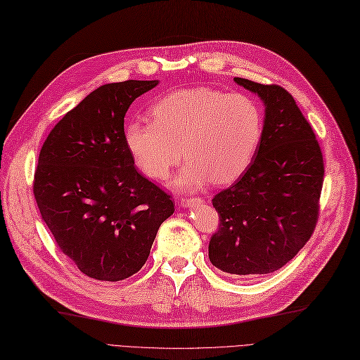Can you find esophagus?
I'll list each match as a JSON object with an SVG mask.
<instances>
[{"label": "esophagus", "instance_id": "34e87169", "mask_svg": "<svg viewBox=\"0 0 360 360\" xmlns=\"http://www.w3.org/2000/svg\"><path fill=\"white\" fill-rule=\"evenodd\" d=\"M202 198L201 197H192V198H181V206H197V204H201Z\"/></svg>", "mask_w": 360, "mask_h": 360}]
</instances>
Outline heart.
<instances>
[{"instance_id":"b5f03b06","label":"heart","mask_w":360,"mask_h":360,"mask_svg":"<svg viewBox=\"0 0 360 360\" xmlns=\"http://www.w3.org/2000/svg\"><path fill=\"white\" fill-rule=\"evenodd\" d=\"M151 115L153 121L125 124V145L136 167L154 180L167 179L184 153L189 163L174 180L183 188H198L209 179L235 181L248 169L264 136V113L251 96L209 86L165 95Z\"/></svg>"}]
</instances>
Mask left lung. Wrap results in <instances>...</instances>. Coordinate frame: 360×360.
<instances>
[{
    "instance_id": "1",
    "label": "left lung",
    "mask_w": 360,
    "mask_h": 360,
    "mask_svg": "<svg viewBox=\"0 0 360 360\" xmlns=\"http://www.w3.org/2000/svg\"><path fill=\"white\" fill-rule=\"evenodd\" d=\"M265 103L264 136L248 169L212 198L219 215L209 242L217 268L259 277L286 265L312 236L324 181L321 147L286 89L235 77Z\"/></svg>"
}]
</instances>
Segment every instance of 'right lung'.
<instances>
[{
  "mask_svg": "<svg viewBox=\"0 0 360 360\" xmlns=\"http://www.w3.org/2000/svg\"><path fill=\"white\" fill-rule=\"evenodd\" d=\"M158 83L98 87L54 125L39 153V212L59 250L95 280L138 273L174 212L172 197L138 172L124 141L130 104Z\"/></svg>",
  "mask_w": 360,
  "mask_h": 360,
  "instance_id": "add662e5",
  "label": "right lung"
}]
</instances>
